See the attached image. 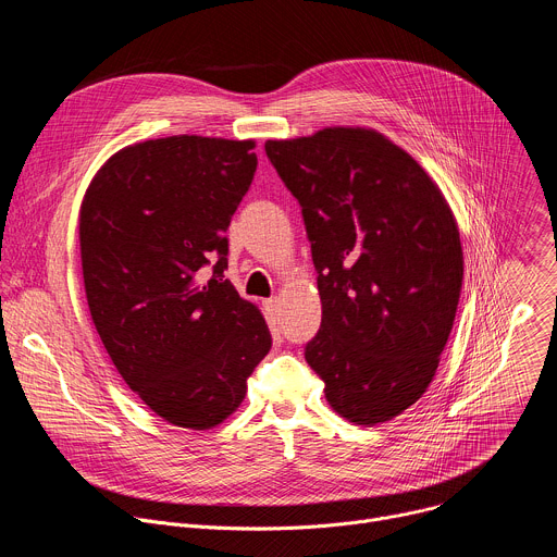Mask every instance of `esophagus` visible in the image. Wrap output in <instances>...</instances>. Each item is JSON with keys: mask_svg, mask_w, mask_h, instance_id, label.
<instances>
[{"mask_svg": "<svg viewBox=\"0 0 557 557\" xmlns=\"http://www.w3.org/2000/svg\"><path fill=\"white\" fill-rule=\"evenodd\" d=\"M264 306V312L269 317V322H277V314H280V299L277 297H271V299H264L262 301Z\"/></svg>", "mask_w": 557, "mask_h": 557, "instance_id": "1", "label": "esophagus"}]
</instances>
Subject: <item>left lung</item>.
Listing matches in <instances>:
<instances>
[{"label":"left lung","instance_id":"obj_1","mask_svg":"<svg viewBox=\"0 0 557 557\" xmlns=\"http://www.w3.org/2000/svg\"><path fill=\"white\" fill-rule=\"evenodd\" d=\"M267 156L301 205L322 299L306 346L329 406L372 428L428 392L462 286V245L436 181L385 134L335 125L271 138Z\"/></svg>","mask_w":557,"mask_h":557}]
</instances>
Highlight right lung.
I'll list each match as a JSON object with an SVG mask.
<instances>
[{
    "instance_id": "right-lung-1",
    "label": "right lung",
    "mask_w": 557,
    "mask_h": 557,
    "mask_svg": "<svg viewBox=\"0 0 557 557\" xmlns=\"http://www.w3.org/2000/svg\"><path fill=\"white\" fill-rule=\"evenodd\" d=\"M253 138L196 134L127 145L78 209L95 329L140 401L185 430L240 408L271 350L264 314L224 280V233L253 181Z\"/></svg>"
}]
</instances>
